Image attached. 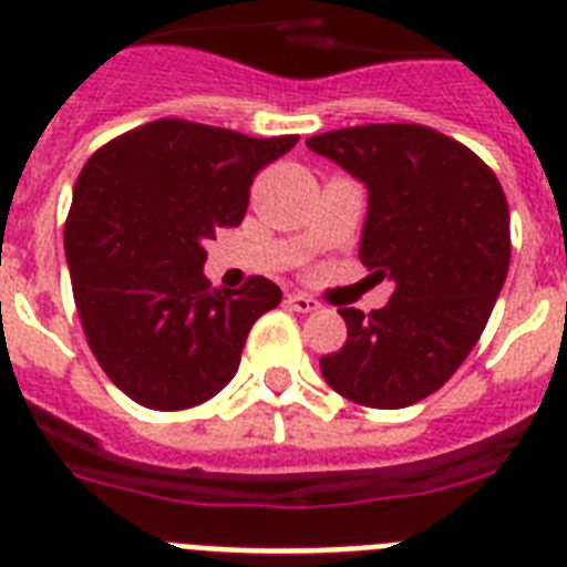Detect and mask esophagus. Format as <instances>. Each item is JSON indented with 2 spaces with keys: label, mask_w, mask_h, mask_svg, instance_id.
<instances>
[{
  "label": "esophagus",
  "mask_w": 567,
  "mask_h": 567,
  "mask_svg": "<svg viewBox=\"0 0 567 567\" xmlns=\"http://www.w3.org/2000/svg\"><path fill=\"white\" fill-rule=\"evenodd\" d=\"M287 303L295 309V312H316V309L321 307L316 298H309V295H303V292H292L287 298Z\"/></svg>",
  "instance_id": "34e87169"
}]
</instances>
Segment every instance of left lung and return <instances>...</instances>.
<instances>
[{
	"mask_svg": "<svg viewBox=\"0 0 567 567\" xmlns=\"http://www.w3.org/2000/svg\"><path fill=\"white\" fill-rule=\"evenodd\" d=\"M307 145L367 186L361 264L395 284L364 318L341 307L347 343L321 358L327 384L364 408L427 399L485 330L511 264V215L496 174L427 125H355Z\"/></svg>",
	"mask_w": 567,
	"mask_h": 567,
	"instance_id": "left-lung-1",
	"label": "left lung"
}]
</instances>
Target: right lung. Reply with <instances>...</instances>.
<instances>
[{
  "label": "right lung",
  "mask_w": 567,
  "mask_h": 567,
  "mask_svg": "<svg viewBox=\"0 0 567 567\" xmlns=\"http://www.w3.org/2000/svg\"><path fill=\"white\" fill-rule=\"evenodd\" d=\"M298 137L154 120L76 177L65 260L100 367L148 410H186L235 379L251 323L280 303L269 278L212 289L203 244L244 220L255 174Z\"/></svg>",
  "instance_id": "add662e5"
}]
</instances>
